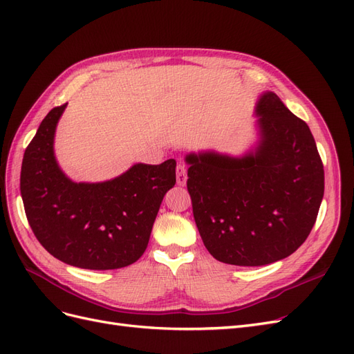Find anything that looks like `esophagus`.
I'll use <instances>...</instances> for the list:
<instances>
[{"mask_svg": "<svg viewBox=\"0 0 354 354\" xmlns=\"http://www.w3.org/2000/svg\"><path fill=\"white\" fill-rule=\"evenodd\" d=\"M176 174H177V185L185 186L186 185V180H187V167H186V164L178 162L177 164V169H176Z\"/></svg>", "mask_w": 354, "mask_h": 354, "instance_id": "1", "label": "esophagus"}]
</instances>
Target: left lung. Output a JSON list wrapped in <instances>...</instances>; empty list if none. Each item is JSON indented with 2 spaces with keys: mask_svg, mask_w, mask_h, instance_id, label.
<instances>
[{
  "mask_svg": "<svg viewBox=\"0 0 354 354\" xmlns=\"http://www.w3.org/2000/svg\"><path fill=\"white\" fill-rule=\"evenodd\" d=\"M255 153L189 155L187 192L195 223L214 259L264 266L295 252L312 232L325 173L308 125L274 93L257 106Z\"/></svg>",
  "mask_w": 354,
  "mask_h": 354,
  "instance_id": "1",
  "label": "left lung"
}]
</instances>
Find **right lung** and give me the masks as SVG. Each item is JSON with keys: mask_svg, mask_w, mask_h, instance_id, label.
<instances>
[{"mask_svg": "<svg viewBox=\"0 0 354 354\" xmlns=\"http://www.w3.org/2000/svg\"><path fill=\"white\" fill-rule=\"evenodd\" d=\"M65 108L63 103L47 113L25 151L20 194L26 218L57 260L88 270L121 269L146 251L160 202L176 185V160L137 164L104 183H73L53 153Z\"/></svg>", "mask_w": 354, "mask_h": 354, "instance_id": "right-lung-1", "label": "right lung"}]
</instances>
